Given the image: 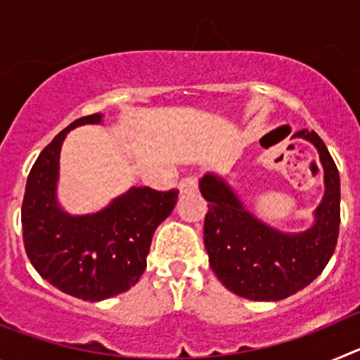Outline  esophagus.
Listing matches in <instances>:
<instances>
[{"label": "esophagus", "instance_id": "34e87169", "mask_svg": "<svg viewBox=\"0 0 360 360\" xmlns=\"http://www.w3.org/2000/svg\"><path fill=\"white\" fill-rule=\"evenodd\" d=\"M178 189H180V193H193V191H196L198 189V176L189 174V176L182 178L180 184H178Z\"/></svg>", "mask_w": 360, "mask_h": 360}]
</instances>
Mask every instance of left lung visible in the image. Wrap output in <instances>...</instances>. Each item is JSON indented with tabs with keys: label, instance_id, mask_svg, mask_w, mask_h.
I'll list each match as a JSON object with an SVG mask.
<instances>
[{
	"label": "left lung",
	"instance_id": "obj_1",
	"mask_svg": "<svg viewBox=\"0 0 360 360\" xmlns=\"http://www.w3.org/2000/svg\"><path fill=\"white\" fill-rule=\"evenodd\" d=\"M294 136L311 142L324 169V196L308 231L287 234L254 218L234 191L216 174L200 180L209 202L203 243L216 278L236 295L252 301H279L308 287L328 265L341 224V180L324 142L316 131Z\"/></svg>",
	"mask_w": 360,
	"mask_h": 360
}]
</instances>
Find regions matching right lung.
Wrapping results in <instances>:
<instances>
[{
  "label": "right lung",
  "mask_w": 360,
  "mask_h": 360,
  "mask_svg": "<svg viewBox=\"0 0 360 360\" xmlns=\"http://www.w3.org/2000/svg\"><path fill=\"white\" fill-rule=\"evenodd\" d=\"M101 113L73 120L41 151L25 189V250L43 279L65 294L103 301L129 290L146 270L153 232L176 205L178 191L131 187L103 211L72 216L57 203L59 153L70 129L98 124Z\"/></svg>",
  "instance_id": "obj_1"
}]
</instances>
